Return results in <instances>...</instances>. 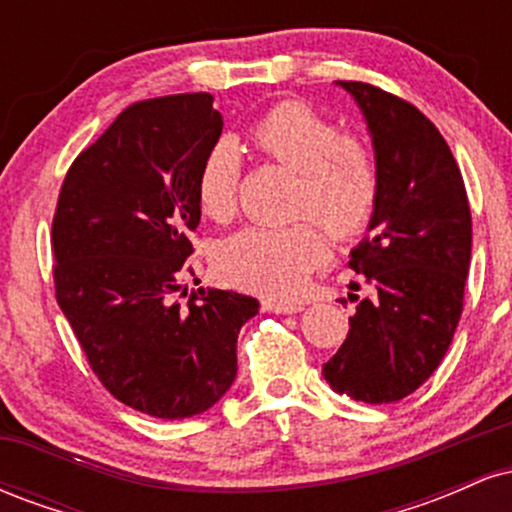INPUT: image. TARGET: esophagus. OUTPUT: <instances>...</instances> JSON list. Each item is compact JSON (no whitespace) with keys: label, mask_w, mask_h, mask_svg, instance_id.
Listing matches in <instances>:
<instances>
[{"label":"esophagus","mask_w":512,"mask_h":512,"mask_svg":"<svg viewBox=\"0 0 512 512\" xmlns=\"http://www.w3.org/2000/svg\"><path fill=\"white\" fill-rule=\"evenodd\" d=\"M262 310H267V313H279V315H293V313H301L303 303L301 301H279V298H264Z\"/></svg>","instance_id":"obj_1"}]
</instances>
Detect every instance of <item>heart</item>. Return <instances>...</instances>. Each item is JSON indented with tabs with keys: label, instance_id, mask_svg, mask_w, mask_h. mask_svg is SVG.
<instances>
[{
	"label": "heart",
	"instance_id": "b5f03b06",
	"mask_svg": "<svg viewBox=\"0 0 512 512\" xmlns=\"http://www.w3.org/2000/svg\"><path fill=\"white\" fill-rule=\"evenodd\" d=\"M248 142L257 154L296 170L293 226H250L216 248V267L231 284L262 296H291L313 269L327 262L322 222L337 240L368 231L383 197V166L375 146L354 129H339L310 103H274L252 122ZM240 154L236 144H211L199 163L195 197L204 216L228 221L238 207ZM321 222L317 224L314 219Z\"/></svg>",
	"mask_w": 512,
	"mask_h": 512
}]
</instances>
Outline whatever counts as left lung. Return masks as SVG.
Masks as SVG:
<instances>
[{
    "label": "left lung",
    "mask_w": 512,
    "mask_h": 512,
    "mask_svg": "<svg viewBox=\"0 0 512 512\" xmlns=\"http://www.w3.org/2000/svg\"><path fill=\"white\" fill-rule=\"evenodd\" d=\"M339 84L368 120L383 197L373 233L349 262L370 296L356 305L349 334L322 375L358 402H399L431 378L455 337L472 257V211L448 142L416 105L363 81Z\"/></svg>",
    "instance_id": "obj_1"
}]
</instances>
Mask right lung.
Instances as JSON below:
<instances>
[{
	"mask_svg": "<svg viewBox=\"0 0 512 512\" xmlns=\"http://www.w3.org/2000/svg\"><path fill=\"white\" fill-rule=\"evenodd\" d=\"M211 93L127 105L64 175L52 216L55 298L105 390L156 419L214 407L236 380V291L187 293L199 163L221 137ZM187 297L185 304L181 298Z\"/></svg>",
	"mask_w": 512,
	"mask_h": 512,
	"instance_id": "1",
	"label": "right lung"
}]
</instances>
